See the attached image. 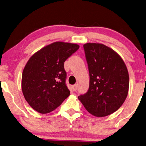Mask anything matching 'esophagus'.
I'll return each instance as SVG.
<instances>
[{"instance_id":"1","label":"esophagus","mask_w":146,"mask_h":146,"mask_svg":"<svg viewBox=\"0 0 146 146\" xmlns=\"http://www.w3.org/2000/svg\"><path fill=\"white\" fill-rule=\"evenodd\" d=\"M72 90H73V91H76V90H77V89H78V85H73L72 87Z\"/></svg>"}]
</instances>
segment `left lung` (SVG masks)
Instances as JSON below:
<instances>
[{
	"instance_id": "left-lung-1",
	"label": "left lung",
	"mask_w": 146,
	"mask_h": 146,
	"mask_svg": "<svg viewBox=\"0 0 146 146\" xmlns=\"http://www.w3.org/2000/svg\"><path fill=\"white\" fill-rule=\"evenodd\" d=\"M89 67L90 82L87 92L78 99L89 113L107 116L122 106L127 96L129 78L121 57L106 45H83Z\"/></svg>"
}]
</instances>
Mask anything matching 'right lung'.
Listing matches in <instances>:
<instances>
[{
	"mask_svg": "<svg viewBox=\"0 0 146 146\" xmlns=\"http://www.w3.org/2000/svg\"><path fill=\"white\" fill-rule=\"evenodd\" d=\"M79 48L77 44L54 42L31 56L23 72L21 87L26 102L35 111L50 113L70 95L64 63Z\"/></svg>",
	"mask_w": 146,
	"mask_h": 146,
	"instance_id": "1",
	"label": "right lung"
}]
</instances>
